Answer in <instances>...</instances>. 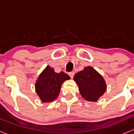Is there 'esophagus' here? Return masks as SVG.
Instances as JSON below:
<instances>
[{
  "instance_id": "1",
  "label": "esophagus",
  "mask_w": 134,
  "mask_h": 134,
  "mask_svg": "<svg viewBox=\"0 0 134 134\" xmlns=\"http://www.w3.org/2000/svg\"><path fill=\"white\" fill-rule=\"evenodd\" d=\"M74 75H75L74 72H70V73H69V75L70 76V77H71V79L73 78V77H74Z\"/></svg>"
}]
</instances>
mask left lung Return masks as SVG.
<instances>
[{
    "label": "left lung",
    "instance_id": "1",
    "mask_svg": "<svg viewBox=\"0 0 134 134\" xmlns=\"http://www.w3.org/2000/svg\"><path fill=\"white\" fill-rule=\"evenodd\" d=\"M81 97L90 102H97L107 91L104 79L92 67L87 66L74 75Z\"/></svg>",
    "mask_w": 134,
    "mask_h": 134
}]
</instances>
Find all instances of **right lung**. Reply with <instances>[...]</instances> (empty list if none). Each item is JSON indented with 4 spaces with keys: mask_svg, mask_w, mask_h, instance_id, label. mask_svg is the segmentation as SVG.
Instances as JSON below:
<instances>
[{
    "mask_svg": "<svg viewBox=\"0 0 134 134\" xmlns=\"http://www.w3.org/2000/svg\"><path fill=\"white\" fill-rule=\"evenodd\" d=\"M69 79V76L64 72L55 73L53 68L47 65L36 80V92L43 102H53L59 96L61 85Z\"/></svg>",
    "mask_w": 134,
    "mask_h": 134,
    "instance_id": "obj_1",
    "label": "right lung"
}]
</instances>
